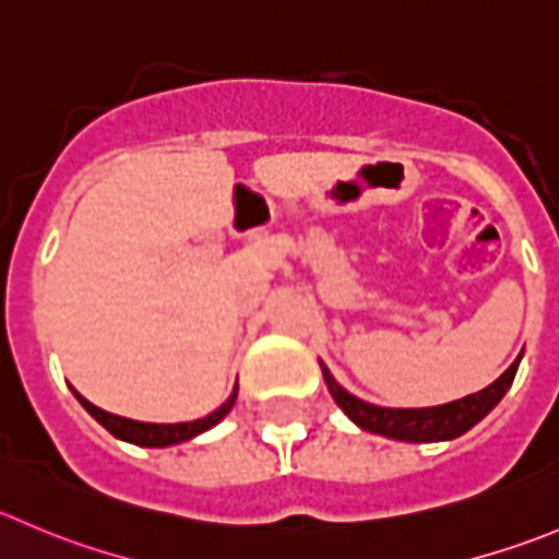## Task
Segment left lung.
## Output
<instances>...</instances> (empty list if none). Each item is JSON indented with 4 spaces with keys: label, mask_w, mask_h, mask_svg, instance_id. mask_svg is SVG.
<instances>
[{
    "label": "left lung",
    "mask_w": 559,
    "mask_h": 559,
    "mask_svg": "<svg viewBox=\"0 0 559 559\" xmlns=\"http://www.w3.org/2000/svg\"><path fill=\"white\" fill-rule=\"evenodd\" d=\"M519 360H522V355H519L516 360L511 362V368H508L500 379H495L489 388L478 390V393L473 395H464V399L459 401H451V404L424 406V409H390V406L368 404V401L357 399L349 390L341 388L324 362L322 373L335 404H338L341 409L346 412V417L355 420L360 429L401 442H442L462 437L464 431H469L475 424H480V420L500 404V399L508 393V388L513 384V377H516Z\"/></svg>",
    "instance_id": "obj_1"
}]
</instances>
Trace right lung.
Returning <instances> with one entry per match:
<instances>
[{
  "label": "right lung",
  "mask_w": 559,
  "mask_h": 559,
  "mask_svg": "<svg viewBox=\"0 0 559 559\" xmlns=\"http://www.w3.org/2000/svg\"><path fill=\"white\" fill-rule=\"evenodd\" d=\"M73 395L81 401V406L95 417L97 424H100L106 431H111L117 440L133 442V445H142V448H169V445H180V442L186 440H193L197 435H204V431H210L213 426H218L221 420L229 415L231 406H235L237 384H235V393H231L218 409L210 412L207 417L191 420V424H142V420H130V417H119V415H111V412L100 409V406L86 401L84 395L75 393V390Z\"/></svg>",
  "instance_id": "add662e5"
}]
</instances>
